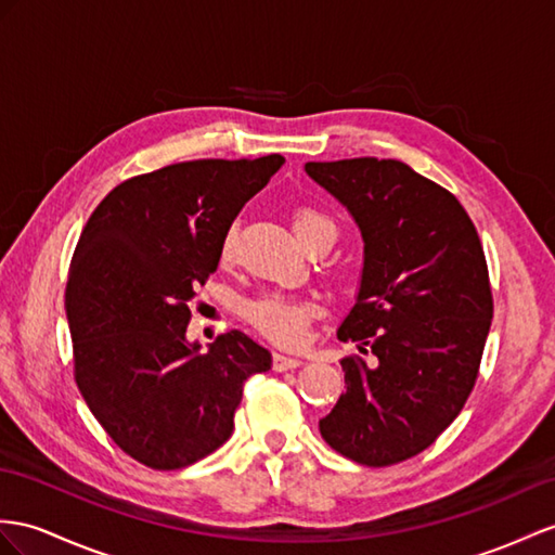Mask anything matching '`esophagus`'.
<instances>
[{
	"mask_svg": "<svg viewBox=\"0 0 555 555\" xmlns=\"http://www.w3.org/2000/svg\"><path fill=\"white\" fill-rule=\"evenodd\" d=\"M301 360H296V358H289V356H280V353H275L273 356V370L275 372H287V370H296V367H301Z\"/></svg>",
	"mask_w": 555,
	"mask_h": 555,
	"instance_id": "esophagus-1",
	"label": "esophagus"
}]
</instances>
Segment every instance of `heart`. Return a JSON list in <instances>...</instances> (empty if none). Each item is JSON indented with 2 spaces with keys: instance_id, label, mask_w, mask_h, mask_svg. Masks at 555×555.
Masks as SVG:
<instances>
[{
  "instance_id": "1",
  "label": "heart",
  "mask_w": 555,
  "mask_h": 555,
  "mask_svg": "<svg viewBox=\"0 0 555 555\" xmlns=\"http://www.w3.org/2000/svg\"><path fill=\"white\" fill-rule=\"evenodd\" d=\"M292 228L301 245L320 233L334 235V223L327 214L313 207H299L292 214ZM235 231H225L219 245V261L228 263L233 259ZM318 301L308 296H287V294H263L251 299L245 306V318L270 341L282 346H299L306 339L308 322L318 315Z\"/></svg>"
}]
</instances>
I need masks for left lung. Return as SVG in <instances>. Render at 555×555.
I'll list each match as a JSON object with an SVG mask.
<instances>
[{"mask_svg":"<svg viewBox=\"0 0 555 555\" xmlns=\"http://www.w3.org/2000/svg\"><path fill=\"white\" fill-rule=\"evenodd\" d=\"M364 240L358 301L336 332L346 393L320 418L332 450L393 466L438 440L478 382L494 315L488 261L459 199L404 162H308Z\"/></svg>","mask_w":555,"mask_h":555,"instance_id":"1","label":"left lung"}]
</instances>
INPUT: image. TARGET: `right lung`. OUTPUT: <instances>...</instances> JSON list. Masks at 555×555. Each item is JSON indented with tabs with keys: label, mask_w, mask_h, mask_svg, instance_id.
I'll return each mask as SVG.
<instances>
[{
	"label": "right lung",
	"mask_w": 555,
	"mask_h": 555,
	"mask_svg": "<svg viewBox=\"0 0 555 555\" xmlns=\"http://www.w3.org/2000/svg\"><path fill=\"white\" fill-rule=\"evenodd\" d=\"M285 157L193 159L133 176L93 209L73 254L65 313L79 393L117 448L176 470L233 434L242 388L270 353L231 330L185 341L195 292L245 202Z\"/></svg>",
	"instance_id": "add662e5"
}]
</instances>
